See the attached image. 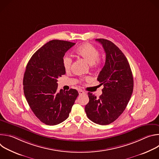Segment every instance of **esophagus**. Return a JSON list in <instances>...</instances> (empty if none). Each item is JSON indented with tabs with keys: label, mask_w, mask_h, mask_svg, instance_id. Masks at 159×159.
Listing matches in <instances>:
<instances>
[{
	"label": "esophagus",
	"mask_w": 159,
	"mask_h": 159,
	"mask_svg": "<svg viewBox=\"0 0 159 159\" xmlns=\"http://www.w3.org/2000/svg\"><path fill=\"white\" fill-rule=\"evenodd\" d=\"M79 95H82V94H85V92H84L82 90H81V89H79Z\"/></svg>",
	"instance_id": "esophagus-1"
}]
</instances>
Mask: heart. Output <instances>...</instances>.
Here are the masks:
<instances>
[{
    "instance_id": "b5f03b06",
    "label": "heart",
    "mask_w": 159,
    "mask_h": 159,
    "mask_svg": "<svg viewBox=\"0 0 159 159\" xmlns=\"http://www.w3.org/2000/svg\"><path fill=\"white\" fill-rule=\"evenodd\" d=\"M75 53L85 59L87 63L94 66H98L101 63L99 51L94 45L90 43H84L75 49ZM62 63L65 70H69L71 67L72 59L70 55L65 54L62 60Z\"/></svg>"
}]
</instances>
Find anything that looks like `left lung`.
<instances>
[{"label":"left lung","mask_w":159,"mask_h":159,"mask_svg":"<svg viewBox=\"0 0 159 159\" xmlns=\"http://www.w3.org/2000/svg\"><path fill=\"white\" fill-rule=\"evenodd\" d=\"M106 53V61L98 80L104 85L99 98L88 93L85 107L88 118L95 123L107 125L115 121L125 111L133 93V77L127 58L112 42L96 39Z\"/></svg>","instance_id":"obj_1"}]
</instances>
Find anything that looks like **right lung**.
<instances>
[{
	"instance_id": "obj_1",
	"label": "right lung",
	"mask_w": 159,
	"mask_h": 159,
	"mask_svg": "<svg viewBox=\"0 0 159 159\" xmlns=\"http://www.w3.org/2000/svg\"><path fill=\"white\" fill-rule=\"evenodd\" d=\"M75 44L50 41L33 55L26 65L23 78L25 98L35 116L47 125H56L67 119L79 95L73 89L57 90V79L65 74L63 57Z\"/></svg>"
}]
</instances>
